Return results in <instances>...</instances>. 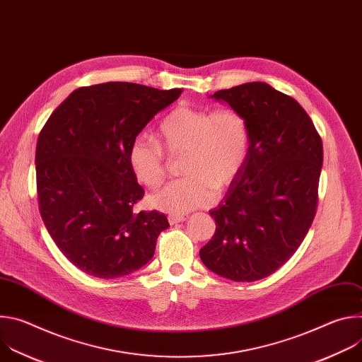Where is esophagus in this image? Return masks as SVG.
I'll use <instances>...</instances> for the list:
<instances>
[{
  "label": "esophagus",
  "instance_id": "34e87169",
  "mask_svg": "<svg viewBox=\"0 0 362 362\" xmlns=\"http://www.w3.org/2000/svg\"><path fill=\"white\" fill-rule=\"evenodd\" d=\"M186 218L185 216H180V215H170L169 216V223L170 225H176V223H180V222H185Z\"/></svg>",
  "mask_w": 362,
  "mask_h": 362
}]
</instances>
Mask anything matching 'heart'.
Instances as JSON below:
<instances>
[{"label": "heart", "mask_w": 362, "mask_h": 362, "mask_svg": "<svg viewBox=\"0 0 362 362\" xmlns=\"http://www.w3.org/2000/svg\"><path fill=\"white\" fill-rule=\"evenodd\" d=\"M156 141L137 136L129 148V165L136 179L151 189L166 177L165 153L185 154V179L169 183L148 197L153 209L186 215L215 200V190H225L243 169L250 147L246 117L230 107L216 110L182 105L158 124Z\"/></svg>", "instance_id": "1"}]
</instances>
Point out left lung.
<instances>
[{
  "mask_svg": "<svg viewBox=\"0 0 362 362\" xmlns=\"http://www.w3.org/2000/svg\"><path fill=\"white\" fill-rule=\"evenodd\" d=\"M212 98L240 112L250 130L247 160L223 200L200 259L235 282L259 281L296 252L317 214L322 140L299 103L267 83L219 90Z\"/></svg>",
  "mask_w": 362,
  "mask_h": 362,
  "instance_id": "1",
  "label": "left lung"
}]
</instances>
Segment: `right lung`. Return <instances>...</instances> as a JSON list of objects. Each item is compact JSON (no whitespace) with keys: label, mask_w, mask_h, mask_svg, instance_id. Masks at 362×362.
I'll list each match as a JSON object with an SVG mask.
<instances>
[{"label":"right lung","mask_w":362,"mask_h":362,"mask_svg":"<svg viewBox=\"0 0 362 362\" xmlns=\"http://www.w3.org/2000/svg\"><path fill=\"white\" fill-rule=\"evenodd\" d=\"M182 94L110 81L74 90L49 116L35 148L38 209L57 247L80 271L115 279L144 267L169 228L156 211L134 212L144 190L129 148Z\"/></svg>","instance_id":"right-lung-1"}]
</instances>
